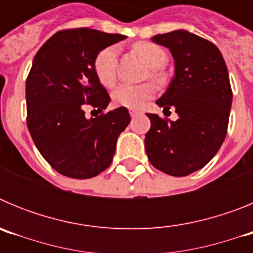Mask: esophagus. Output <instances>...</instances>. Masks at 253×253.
<instances>
[{
	"label": "esophagus",
	"mask_w": 253,
	"mask_h": 253,
	"mask_svg": "<svg viewBox=\"0 0 253 253\" xmlns=\"http://www.w3.org/2000/svg\"><path fill=\"white\" fill-rule=\"evenodd\" d=\"M129 114H130L131 118H135V116L140 115V114H142V111H139V110H129Z\"/></svg>",
	"instance_id": "34e87169"
}]
</instances>
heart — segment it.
Instances as JSON below:
<instances>
[{
  "instance_id": "1",
  "label": "heart",
  "mask_w": 253,
  "mask_h": 253,
  "mask_svg": "<svg viewBox=\"0 0 253 253\" xmlns=\"http://www.w3.org/2000/svg\"><path fill=\"white\" fill-rule=\"evenodd\" d=\"M134 50L137 51L144 62L151 67V77L154 81L161 82L163 75L161 72L162 67L167 63V53L162 46L149 42H140L134 45ZM95 73L99 81L105 87L114 86L116 81V68H118V48L110 45L104 48L97 53L93 62ZM154 95V87L151 84H122L113 91V101L116 106L126 107L131 110L140 109L152 96Z\"/></svg>"
}]
</instances>
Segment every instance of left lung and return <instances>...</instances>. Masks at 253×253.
<instances>
[{
	"label": "left lung",
	"instance_id": "left-lung-1",
	"mask_svg": "<svg viewBox=\"0 0 253 253\" xmlns=\"http://www.w3.org/2000/svg\"><path fill=\"white\" fill-rule=\"evenodd\" d=\"M152 40L169 48L175 60V77L156 104L163 111L175 107L178 119L147 114V156L167 175L187 176L203 169L224 142L232 106L229 75L222 53L204 38L181 29Z\"/></svg>",
	"mask_w": 253,
	"mask_h": 253
}]
</instances>
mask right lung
<instances>
[{"label":"right lung","instance_id":"right-lung-1","mask_svg":"<svg viewBox=\"0 0 253 253\" xmlns=\"http://www.w3.org/2000/svg\"><path fill=\"white\" fill-rule=\"evenodd\" d=\"M124 39L88 28L62 30L33 60L26 80L29 131L46 162L67 177L91 178L106 169L130 123L126 107L84 116L87 105L102 111L110 102L95 73L96 55Z\"/></svg>","mask_w":253,"mask_h":253}]
</instances>
